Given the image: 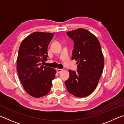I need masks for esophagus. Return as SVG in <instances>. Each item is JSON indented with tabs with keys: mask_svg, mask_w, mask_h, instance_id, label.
I'll return each mask as SVG.
<instances>
[{
	"mask_svg": "<svg viewBox=\"0 0 124 124\" xmlns=\"http://www.w3.org/2000/svg\"><path fill=\"white\" fill-rule=\"evenodd\" d=\"M62 71H63V70H61V69H57V70H56V72H57V73H60L61 72H62Z\"/></svg>",
	"mask_w": 124,
	"mask_h": 124,
	"instance_id": "34e87169",
	"label": "esophagus"
}]
</instances>
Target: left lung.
Returning a JSON list of instances; mask_svg holds the SVG:
<instances>
[{
  "label": "left lung",
  "instance_id": "1",
  "mask_svg": "<svg viewBox=\"0 0 124 124\" xmlns=\"http://www.w3.org/2000/svg\"><path fill=\"white\" fill-rule=\"evenodd\" d=\"M74 41L72 60L77 61V72L71 70L65 81L68 91L78 97L90 95L97 87L104 64L100 43L95 35L84 28L67 32Z\"/></svg>",
  "mask_w": 124,
  "mask_h": 124
}]
</instances>
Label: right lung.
Wrapping results in <instances>:
<instances>
[{"instance_id":"obj_1","label":"right lung","mask_w":124,"mask_h":124,"mask_svg":"<svg viewBox=\"0 0 124 124\" xmlns=\"http://www.w3.org/2000/svg\"><path fill=\"white\" fill-rule=\"evenodd\" d=\"M52 33L35 32L21 44L17 58V70L23 89L29 95L41 97L49 93L55 78L54 68L42 62L47 60V47Z\"/></svg>"}]
</instances>
